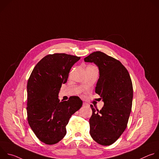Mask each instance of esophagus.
Returning a JSON list of instances; mask_svg holds the SVG:
<instances>
[{"mask_svg": "<svg viewBox=\"0 0 159 159\" xmlns=\"http://www.w3.org/2000/svg\"><path fill=\"white\" fill-rule=\"evenodd\" d=\"M82 106H83V107H86V106H89V104H87L86 102H83Z\"/></svg>", "mask_w": 159, "mask_h": 159, "instance_id": "esophagus-1", "label": "esophagus"}]
</instances>
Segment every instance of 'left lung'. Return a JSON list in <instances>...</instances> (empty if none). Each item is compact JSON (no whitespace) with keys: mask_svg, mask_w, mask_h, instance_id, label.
Returning <instances> with one entry per match:
<instances>
[{"mask_svg":"<svg viewBox=\"0 0 159 159\" xmlns=\"http://www.w3.org/2000/svg\"><path fill=\"white\" fill-rule=\"evenodd\" d=\"M99 67V78L95 92L104 101L99 111L91 104L89 119L90 134L98 143L107 146L114 143L127 127L133 100V85L125 66L115 58L96 52L84 58Z\"/></svg>","mask_w":159,"mask_h":159,"instance_id":"left-lung-1","label":"left lung"}]
</instances>
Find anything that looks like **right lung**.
<instances>
[{
    "label": "right lung",
    "instance_id": "obj_1",
    "mask_svg": "<svg viewBox=\"0 0 159 159\" xmlns=\"http://www.w3.org/2000/svg\"><path fill=\"white\" fill-rule=\"evenodd\" d=\"M80 58L65 53L49 54L36 64L28 79V123L45 144L53 145L63 139L70 117L82 106L78 96L58 99L61 84L66 82L72 66Z\"/></svg>",
    "mask_w": 159,
    "mask_h": 159
}]
</instances>
